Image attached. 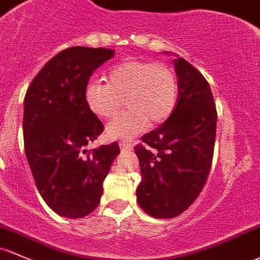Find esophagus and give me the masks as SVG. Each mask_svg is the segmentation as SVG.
<instances>
[{"label": "esophagus", "instance_id": "1", "mask_svg": "<svg viewBox=\"0 0 260 260\" xmlns=\"http://www.w3.org/2000/svg\"><path fill=\"white\" fill-rule=\"evenodd\" d=\"M119 146H120V149L122 150V151H131V150L134 149L133 145L126 144V142H124V141L119 142Z\"/></svg>", "mask_w": 260, "mask_h": 260}]
</instances>
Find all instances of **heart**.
I'll list each match as a JSON object with an SVG mask.
<instances>
[{
  "instance_id": "1",
  "label": "heart",
  "mask_w": 260,
  "mask_h": 260,
  "mask_svg": "<svg viewBox=\"0 0 260 260\" xmlns=\"http://www.w3.org/2000/svg\"><path fill=\"white\" fill-rule=\"evenodd\" d=\"M127 111L107 126L109 139H129L147 126L166 121L178 100L175 72L162 63L127 59L116 64L105 75V84L91 83L85 90L89 110L98 118L111 120L121 109Z\"/></svg>"
}]
</instances>
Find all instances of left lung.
Returning <instances> with one entry per match:
<instances>
[{
    "label": "left lung",
    "instance_id": "left-lung-1",
    "mask_svg": "<svg viewBox=\"0 0 260 260\" xmlns=\"http://www.w3.org/2000/svg\"><path fill=\"white\" fill-rule=\"evenodd\" d=\"M174 64L178 78L174 113L134 147L142 176L136 200L155 218H174L196 201L216 141L217 110L208 82L183 58Z\"/></svg>",
    "mask_w": 260,
    "mask_h": 260
}]
</instances>
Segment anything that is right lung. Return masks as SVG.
Here are the masks:
<instances>
[{
	"mask_svg": "<svg viewBox=\"0 0 260 260\" xmlns=\"http://www.w3.org/2000/svg\"><path fill=\"white\" fill-rule=\"evenodd\" d=\"M114 53L64 49L46 63L24 96V150L36 186L44 202L67 218H82L98 207L103 181L120 153L118 142L86 149L104 131L86 105V85Z\"/></svg>",
	"mask_w": 260,
	"mask_h": 260,
	"instance_id": "right-lung-1",
	"label": "right lung"
}]
</instances>
